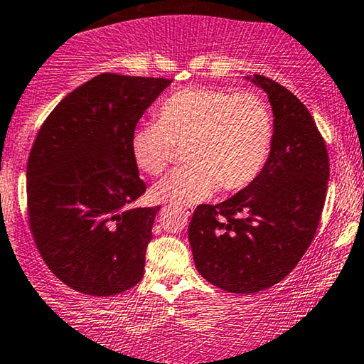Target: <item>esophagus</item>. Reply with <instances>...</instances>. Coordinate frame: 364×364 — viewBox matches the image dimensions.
Segmentation results:
<instances>
[{"label":"esophagus","instance_id":"1","mask_svg":"<svg viewBox=\"0 0 364 364\" xmlns=\"http://www.w3.org/2000/svg\"><path fill=\"white\" fill-rule=\"evenodd\" d=\"M181 213H183V216H185V218H186V216L191 215V210H190V208H181Z\"/></svg>","mask_w":364,"mask_h":364}]
</instances>
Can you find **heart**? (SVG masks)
Masks as SVG:
<instances>
[{"label":"heart","mask_w":364,"mask_h":364,"mask_svg":"<svg viewBox=\"0 0 364 364\" xmlns=\"http://www.w3.org/2000/svg\"><path fill=\"white\" fill-rule=\"evenodd\" d=\"M269 104L252 92L188 87L161 104L158 121L139 124L131 136L136 166L159 176L186 146L190 164L156 183L153 196L176 205L200 203L218 191L254 183L274 142Z\"/></svg>","instance_id":"obj_1"}]
</instances>
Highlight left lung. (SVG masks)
<instances>
[{
    "label": "left lung",
    "instance_id": "left-lung-1",
    "mask_svg": "<svg viewBox=\"0 0 364 364\" xmlns=\"http://www.w3.org/2000/svg\"><path fill=\"white\" fill-rule=\"evenodd\" d=\"M267 94L274 142L254 183L218 205H200L188 238L201 277L233 294H255L287 275L309 248L329 181L324 139L306 105L264 75L245 77Z\"/></svg>",
    "mask_w": 364,
    "mask_h": 364
}]
</instances>
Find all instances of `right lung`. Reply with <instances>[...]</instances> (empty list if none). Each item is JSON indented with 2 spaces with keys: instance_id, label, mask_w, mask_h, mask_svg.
<instances>
[{
  "instance_id": "right-lung-1",
  "label": "right lung",
  "mask_w": 364,
  "mask_h": 364,
  "mask_svg": "<svg viewBox=\"0 0 364 364\" xmlns=\"http://www.w3.org/2000/svg\"><path fill=\"white\" fill-rule=\"evenodd\" d=\"M173 80L100 73L52 110L26 168L28 218L48 269L89 296H116L144 275L159 206L131 208L146 191L131 136Z\"/></svg>"
}]
</instances>
